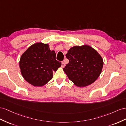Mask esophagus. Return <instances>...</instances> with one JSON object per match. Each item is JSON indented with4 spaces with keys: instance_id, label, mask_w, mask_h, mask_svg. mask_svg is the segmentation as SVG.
Listing matches in <instances>:
<instances>
[{
    "instance_id": "1",
    "label": "esophagus",
    "mask_w": 126,
    "mask_h": 126,
    "mask_svg": "<svg viewBox=\"0 0 126 126\" xmlns=\"http://www.w3.org/2000/svg\"><path fill=\"white\" fill-rule=\"evenodd\" d=\"M64 66H65V63L64 62H62V63H61V67H64Z\"/></svg>"
}]
</instances>
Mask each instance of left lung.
I'll list each match as a JSON object with an SVG mask.
<instances>
[{
    "mask_svg": "<svg viewBox=\"0 0 126 126\" xmlns=\"http://www.w3.org/2000/svg\"><path fill=\"white\" fill-rule=\"evenodd\" d=\"M66 57L69 62L63 70L78 87H84L92 84L101 74L102 58L91 46H74L68 51Z\"/></svg>",
    "mask_w": 126,
    "mask_h": 126,
    "instance_id": "8db88e82",
    "label": "left lung"
}]
</instances>
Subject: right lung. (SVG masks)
Returning <instances> with one entry per match:
<instances>
[{
  "instance_id": "right-lung-1",
  "label": "right lung",
  "mask_w": 126,
  "mask_h": 126,
  "mask_svg": "<svg viewBox=\"0 0 126 126\" xmlns=\"http://www.w3.org/2000/svg\"><path fill=\"white\" fill-rule=\"evenodd\" d=\"M61 66L56 60V54L47 44L32 45L20 57L19 67L24 79L35 87H41L53 78V71Z\"/></svg>"
}]
</instances>
